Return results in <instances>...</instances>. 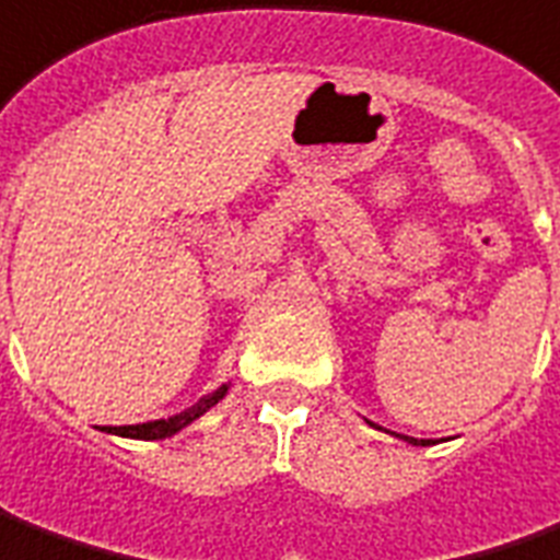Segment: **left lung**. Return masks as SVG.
Here are the masks:
<instances>
[{
	"label": "left lung",
	"mask_w": 560,
	"mask_h": 560,
	"mask_svg": "<svg viewBox=\"0 0 560 560\" xmlns=\"http://www.w3.org/2000/svg\"><path fill=\"white\" fill-rule=\"evenodd\" d=\"M408 442H415V445H418V439H408ZM423 445H427V442H423Z\"/></svg>",
	"instance_id": "left-lung-1"
}]
</instances>
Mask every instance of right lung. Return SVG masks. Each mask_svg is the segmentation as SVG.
Masks as SVG:
<instances>
[{
	"label": "right lung",
	"instance_id": "1",
	"mask_svg": "<svg viewBox=\"0 0 560 560\" xmlns=\"http://www.w3.org/2000/svg\"><path fill=\"white\" fill-rule=\"evenodd\" d=\"M229 387H219V390L207 393L200 402H195L191 408H185L179 415H173L167 420H149V423H137V427H109L106 433H115V435H127V439H167V435L179 433L183 427H188L191 420H198L207 408H213L222 396H225Z\"/></svg>",
	"mask_w": 560,
	"mask_h": 560
}]
</instances>
